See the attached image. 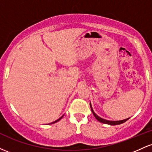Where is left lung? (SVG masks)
Segmentation results:
<instances>
[{
    "label": "left lung",
    "instance_id": "obj_1",
    "mask_svg": "<svg viewBox=\"0 0 152 152\" xmlns=\"http://www.w3.org/2000/svg\"><path fill=\"white\" fill-rule=\"evenodd\" d=\"M90 106H91V109L92 113H93L94 116H95V118H96V119L98 120L99 122H102V123H103V124H109V125H118V124H121L124 123L125 121H126L129 118H126V119L121 120V121H109V120H106V119H104V118L99 117L98 115L96 114L95 113H94V110H93V109H92V106H91V103H90Z\"/></svg>",
    "mask_w": 152,
    "mask_h": 152
}]
</instances>
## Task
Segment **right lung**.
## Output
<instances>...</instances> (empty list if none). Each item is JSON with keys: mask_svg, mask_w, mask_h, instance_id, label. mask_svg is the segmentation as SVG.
<instances>
[{"mask_svg": "<svg viewBox=\"0 0 152 152\" xmlns=\"http://www.w3.org/2000/svg\"><path fill=\"white\" fill-rule=\"evenodd\" d=\"M63 116H64V115H63V116H61V117H60V118H58V119H57V120H56V121H55L52 122V123H50V124H54V123H56V122L58 121H59V120H61V118H62V117H63Z\"/></svg>", "mask_w": 152, "mask_h": 152, "instance_id": "1", "label": "right lung"}]
</instances>
